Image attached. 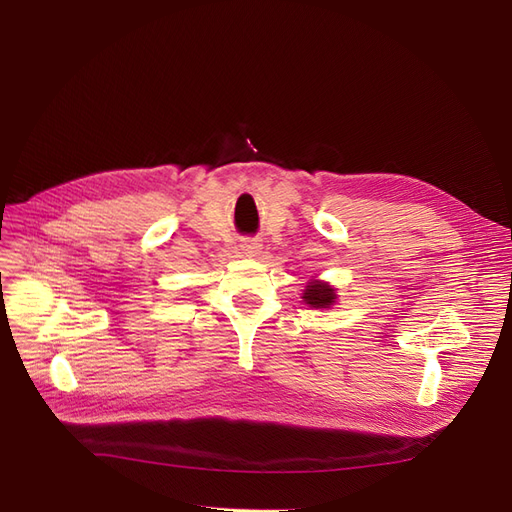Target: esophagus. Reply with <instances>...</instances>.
I'll return each mask as SVG.
<instances>
[{
  "label": "esophagus",
  "instance_id": "esophagus-1",
  "mask_svg": "<svg viewBox=\"0 0 512 512\" xmlns=\"http://www.w3.org/2000/svg\"><path fill=\"white\" fill-rule=\"evenodd\" d=\"M240 251L247 253V255H257L259 253V242L251 240V238H245L240 242Z\"/></svg>",
  "mask_w": 512,
  "mask_h": 512
}]
</instances>
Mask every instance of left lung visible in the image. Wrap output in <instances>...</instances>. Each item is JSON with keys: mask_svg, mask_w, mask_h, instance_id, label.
<instances>
[{"mask_svg": "<svg viewBox=\"0 0 512 512\" xmlns=\"http://www.w3.org/2000/svg\"><path fill=\"white\" fill-rule=\"evenodd\" d=\"M303 299L307 305L315 307V309H326L330 305H334V288H330L324 282H309V286L303 292Z\"/></svg>", "mask_w": 512, "mask_h": 512, "instance_id": "1", "label": "left lung"}]
</instances>
